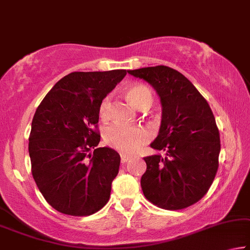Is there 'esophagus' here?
<instances>
[{
    "label": "esophagus",
    "instance_id": "esophagus-1",
    "mask_svg": "<svg viewBox=\"0 0 250 250\" xmlns=\"http://www.w3.org/2000/svg\"><path fill=\"white\" fill-rule=\"evenodd\" d=\"M128 160H130V156H128L127 154H124V153H122V154H121L122 163H126Z\"/></svg>",
    "mask_w": 250,
    "mask_h": 250
}]
</instances>
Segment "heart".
<instances>
[{
	"label": "heart",
	"mask_w": 250,
	"mask_h": 250,
	"mask_svg": "<svg viewBox=\"0 0 250 250\" xmlns=\"http://www.w3.org/2000/svg\"><path fill=\"white\" fill-rule=\"evenodd\" d=\"M129 101L137 108H148L153 103V95L149 88L144 85H133L127 89ZM110 105L109 96H106L99 105V116L105 118L108 116ZM151 137L148 130L141 126L126 127L121 125L108 126L104 130V141L108 146L124 153H135L146 143Z\"/></svg>",
	"instance_id": "1"
}]
</instances>
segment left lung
<instances>
[{
  "instance_id": "obj_1",
  "label": "left lung",
  "mask_w": 250,
  "mask_h": 250,
  "mask_svg": "<svg viewBox=\"0 0 250 250\" xmlns=\"http://www.w3.org/2000/svg\"><path fill=\"white\" fill-rule=\"evenodd\" d=\"M160 96L162 121L151 147L167 152L144 157L145 198L165 210L188 208L202 199L219 167L220 136L208 102L181 72L167 66L128 70Z\"/></svg>"
}]
</instances>
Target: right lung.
I'll return each instance as SVG.
<instances>
[{
    "label": "right lung",
    "instance_id": "right-lung-1",
    "mask_svg": "<svg viewBox=\"0 0 250 250\" xmlns=\"http://www.w3.org/2000/svg\"><path fill=\"white\" fill-rule=\"evenodd\" d=\"M126 74L71 72L38 106L29 137L31 171L45 200L61 213L90 216L109 200L121 156L97 147L99 105Z\"/></svg>",
    "mask_w": 250,
    "mask_h": 250
}]
</instances>
